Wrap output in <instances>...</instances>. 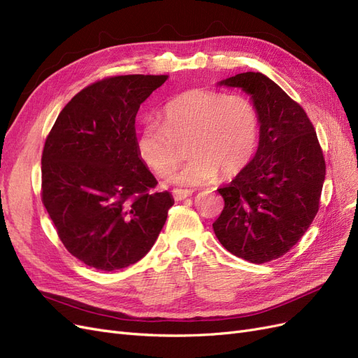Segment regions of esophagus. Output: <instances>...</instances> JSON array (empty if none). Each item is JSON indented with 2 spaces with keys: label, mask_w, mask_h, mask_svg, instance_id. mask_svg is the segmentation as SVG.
<instances>
[{
  "label": "esophagus",
  "mask_w": 358,
  "mask_h": 358,
  "mask_svg": "<svg viewBox=\"0 0 358 358\" xmlns=\"http://www.w3.org/2000/svg\"><path fill=\"white\" fill-rule=\"evenodd\" d=\"M191 191L189 189H173V199H175L176 201L179 200H185L187 197L191 196Z\"/></svg>",
  "instance_id": "obj_1"
}]
</instances>
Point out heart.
<instances>
[{
  "label": "heart",
  "mask_w": 358,
  "mask_h": 358,
  "mask_svg": "<svg viewBox=\"0 0 358 358\" xmlns=\"http://www.w3.org/2000/svg\"><path fill=\"white\" fill-rule=\"evenodd\" d=\"M164 125L146 124L137 137V154L158 178L176 169L187 146L188 162L171 180L203 185L222 173L230 178L251 162L258 145L259 116L241 94L189 90L164 106Z\"/></svg>",
  "instance_id": "heart-1"
}]
</instances>
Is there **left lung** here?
<instances>
[{"label":"left lung","mask_w":358,"mask_h":358,"mask_svg":"<svg viewBox=\"0 0 358 358\" xmlns=\"http://www.w3.org/2000/svg\"><path fill=\"white\" fill-rule=\"evenodd\" d=\"M242 88L259 116L254 159L220 188L224 209L213 222L233 255L263 264L285 255L306 233L320 209L326 159L305 109L262 73L220 82Z\"/></svg>","instance_id":"left-lung-1"}]
</instances>
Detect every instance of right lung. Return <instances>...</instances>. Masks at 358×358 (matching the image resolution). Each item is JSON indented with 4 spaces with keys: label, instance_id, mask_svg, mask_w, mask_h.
I'll list each match as a JSON object with an SVG mask.
<instances>
[{
    "label": "right lung",
    "instance_id": "right-lung-1",
    "mask_svg": "<svg viewBox=\"0 0 358 358\" xmlns=\"http://www.w3.org/2000/svg\"><path fill=\"white\" fill-rule=\"evenodd\" d=\"M167 76H112L58 115L41 154V201L67 251L113 272L154 246L173 199L137 154L136 115Z\"/></svg>",
    "mask_w": 358,
    "mask_h": 358
}]
</instances>
